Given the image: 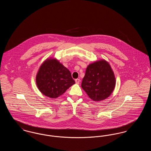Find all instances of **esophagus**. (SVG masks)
Instances as JSON below:
<instances>
[{"mask_svg":"<svg viewBox=\"0 0 151 151\" xmlns=\"http://www.w3.org/2000/svg\"><path fill=\"white\" fill-rule=\"evenodd\" d=\"M75 82H76V83L77 84H79V83H80V80L79 79H76V80H75Z\"/></svg>","mask_w":151,"mask_h":151,"instance_id":"esophagus-1","label":"esophagus"}]
</instances>
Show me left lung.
<instances>
[{
  "mask_svg": "<svg viewBox=\"0 0 151 151\" xmlns=\"http://www.w3.org/2000/svg\"><path fill=\"white\" fill-rule=\"evenodd\" d=\"M115 84L114 71L108 61L103 59L88 65L81 88L91 100L99 102L111 95Z\"/></svg>",
  "mask_w": 151,
  "mask_h": 151,
  "instance_id": "8db88e82",
  "label": "left lung"
}]
</instances>
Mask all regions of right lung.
<instances>
[{
	"label": "right lung",
	"mask_w": 151,
	"mask_h": 151,
	"mask_svg": "<svg viewBox=\"0 0 151 151\" xmlns=\"http://www.w3.org/2000/svg\"><path fill=\"white\" fill-rule=\"evenodd\" d=\"M36 82L41 93L50 99H57L75 84L70 71L53 57L47 58L40 65Z\"/></svg>",
	"instance_id": "add662e5"
}]
</instances>
